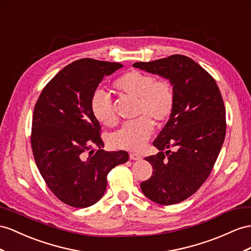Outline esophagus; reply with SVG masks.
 Returning <instances> with one entry per match:
<instances>
[{
	"label": "esophagus",
	"mask_w": 251,
	"mask_h": 251,
	"mask_svg": "<svg viewBox=\"0 0 251 251\" xmlns=\"http://www.w3.org/2000/svg\"><path fill=\"white\" fill-rule=\"evenodd\" d=\"M129 158H130L131 160H141V159H142V156L139 155V153L130 152V153H129Z\"/></svg>",
	"instance_id": "obj_1"
}]
</instances>
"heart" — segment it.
I'll return each mask as SVG.
<instances>
[{"mask_svg":"<svg viewBox=\"0 0 251 251\" xmlns=\"http://www.w3.org/2000/svg\"><path fill=\"white\" fill-rule=\"evenodd\" d=\"M120 92L138 99V120L122 126L110 137L114 149L131 151H141L150 140L153 124H161L168 120L175 104L174 91L166 80H156L151 74L132 70L114 81ZM91 110L100 123L112 126L117 122L110 96L104 90H96L91 98Z\"/></svg>","mask_w":251,"mask_h":251,"instance_id":"b5f03b06","label":"heart"}]
</instances>
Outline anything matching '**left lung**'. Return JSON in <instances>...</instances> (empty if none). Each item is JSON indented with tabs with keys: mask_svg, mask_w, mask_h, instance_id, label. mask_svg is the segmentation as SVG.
Returning <instances> with one entry per match:
<instances>
[{
	"mask_svg": "<svg viewBox=\"0 0 251 251\" xmlns=\"http://www.w3.org/2000/svg\"><path fill=\"white\" fill-rule=\"evenodd\" d=\"M132 66L168 79L174 91V109L152 143L159 152L145 158L152 175L140 187L159 204L178 203L201 187L222 150L226 134L222 94L213 77L187 56Z\"/></svg>",
	"mask_w": 251,
	"mask_h": 251,
	"instance_id": "8db88e82",
	"label": "left lung"
}]
</instances>
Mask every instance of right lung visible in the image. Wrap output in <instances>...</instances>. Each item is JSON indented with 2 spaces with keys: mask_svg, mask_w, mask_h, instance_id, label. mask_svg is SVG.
Here are the masks:
<instances>
[{
  "mask_svg": "<svg viewBox=\"0 0 251 251\" xmlns=\"http://www.w3.org/2000/svg\"><path fill=\"white\" fill-rule=\"evenodd\" d=\"M121 68L118 62L76 60L50 79L36 102L30 139L35 162L49 189L71 207L98 202L108 173L129 159L125 151L101 150L100 125L91 110L100 82Z\"/></svg>",
  "mask_w": 251,
  "mask_h": 251,
  "instance_id": "1",
  "label": "right lung"
}]
</instances>
